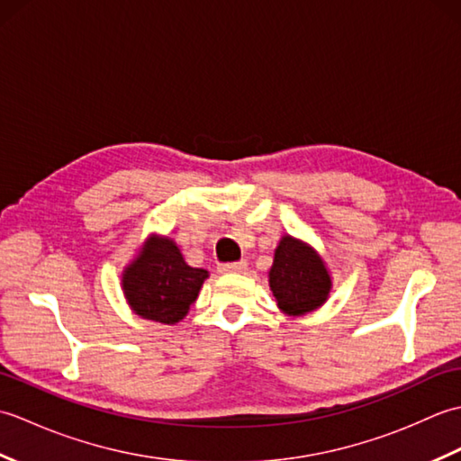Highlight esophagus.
<instances>
[{
    "label": "esophagus",
    "instance_id": "34e87169",
    "mask_svg": "<svg viewBox=\"0 0 461 461\" xmlns=\"http://www.w3.org/2000/svg\"><path fill=\"white\" fill-rule=\"evenodd\" d=\"M248 269V261H233V263H223L220 266L221 273H246Z\"/></svg>",
    "mask_w": 461,
    "mask_h": 461
}]
</instances>
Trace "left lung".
Segmentation results:
<instances>
[{
	"instance_id": "8db88e82",
	"label": "left lung",
	"mask_w": 461,
	"mask_h": 461,
	"mask_svg": "<svg viewBox=\"0 0 461 461\" xmlns=\"http://www.w3.org/2000/svg\"><path fill=\"white\" fill-rule=\"evenodd\" d=\"M269 287L285 315L301 317L327 301L332 279L325 261L309 243L283 236L269 269Z\"/></svg>"
}]
</instances>
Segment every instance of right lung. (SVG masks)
Here are the masks:
<instances>
[{"label":"right lung","instance_id":"add662e5","mask_svg":"<svg viewBox=\"0 0 461 461\" xmlns=\"http://www.w3.org/2000/svg\"><path fill=\"white\" fill-rule=\"evenodd\" d=\"M208 279V271L190 267L170 238L150 236L122 271V291L136 315L176 325Z\"/></svg>","mask_w":461,"mask_h":461}]
</instances>
